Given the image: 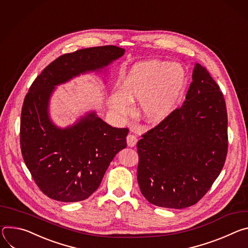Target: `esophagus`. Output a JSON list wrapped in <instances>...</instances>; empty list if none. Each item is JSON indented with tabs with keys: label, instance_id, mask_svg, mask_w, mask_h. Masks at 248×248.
<instances>
[{
	"label": "esophagus",
	"instance_id": "1",
	"mask_svg": "<svg viewBox=\"0 0 248 248\" xmlns=\"http://www.w3.org/2000/svg\"><path fill=\"white\" fill-rule=\"evenodd\" d=\"M126 140H127V145L129 147H135L137 142H138V139H137V137L135 135H133V134H129L127 136Z\"/></svg>",
	"mask_w": 248,
	"mask_h": 248
}]
</instances>
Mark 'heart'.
Listing matches in <instances>:
<instances>
[{"mask_svg": "<svg viewBox=\"0 0 248 248\" xmlns=\"http://www.w3.org/2000/svg\"><path fill=\"white\" fill-rule=\"evenodd\" d=\"M187 86L185 70L178 64L149 60L135 64L123 77L120 93L110 97V106L125 115L130 100H140V114L151 124L171 115L181 103Z\"/></svg>", "mask_w": 248, "mask_h": 248, "instance_id": "1", "label": "heart"}]
</instances>
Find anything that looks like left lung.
<instances>
[{"mask_svg":"<svg viewBox=\"0 0 248 248\" xmlns=\"http://www.w3.org/2000/svg\"><path fill=\"white\" fill-rule=\"evenodd\" d=\"M185 99L137 143V179L143 196L158 207L196 204L221 173L228 154L224 94L198 63Z\"/></svg>","mask_w":248,"mask_h":248,"instance_id":"left-lung-1","label":"left lung"}]
</instances>
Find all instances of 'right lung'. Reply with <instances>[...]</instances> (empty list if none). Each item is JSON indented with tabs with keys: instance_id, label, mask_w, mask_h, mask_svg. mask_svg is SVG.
<instances>
[{
	"instance_id": "add662e5",
	"label": "right lung",
	"mask_w": 248,
	"mask_h": 248,
	"mask_svg": "<svg viewBox=\"0 0 248 248\" xmlns=\"http://www.w3.org/2000/svg\"><path fill=\"white\" fill-rule=\"evenodd\" d=\"M123 48L106 45L64 54L34 79L20 116L23 160L39 189L49 198L78 202L99 187L116 154L127 147L128 128H114L94 111L74 125L57 127L49 117L55 87L80 74L100 71L122 57Z\"/></svg>"
}]
</instances>
